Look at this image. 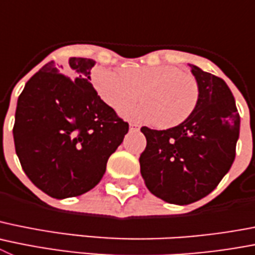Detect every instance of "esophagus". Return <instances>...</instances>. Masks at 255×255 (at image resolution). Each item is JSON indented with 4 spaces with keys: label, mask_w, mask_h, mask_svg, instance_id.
Here are the masks:
<instances>
[{
    "label": "esophagus",
    "mask_w": 255,
    "mask_h": 255,
    "mask_svg": "<svg viewBox=\"0 0 255 255\" xmlns=\"http://www.w3.org/2000/svg\"><path fill=\"white\" fill-rule=\"evenodd\" d=\"M129 126H130V130H132V131H136V130L140 129V125L136 123H130Z\"/></svg>",
    "instance_id": "1"
}]
</instances>
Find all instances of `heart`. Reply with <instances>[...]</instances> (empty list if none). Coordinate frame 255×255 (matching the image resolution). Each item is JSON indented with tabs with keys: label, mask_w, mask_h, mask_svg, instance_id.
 Segmentation results:
<instances>
[{
	"label": "heart",
	"mask_w": 255,
	"mask_h": 255,
	"mask_svg": "<svg viewBox=\"0 0 255 255\" xmlns=\"http://www.w3.org/2000/svg\"><path fill=\"white\" fill-rule=\"evenodd\" d=\"M96 91L104 102L116 111L135 104L124 115L155 123L160 128H173L192 115L200 97V88L191 73L172 65L128 67L121 71L97 68L92 73Z\"/></svg>",
	"instance_id": "heart-1"
}]
</instances>
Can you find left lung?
Segmentation results:
<instances>
[{
  "instance_id": "1",
  "label": "left lung",
  "mask_w": 255,
  "mask_h": 255,
  "mask_svg": "<svg viewBox=\"0 0 255 255\" xmlns=\"http://www.w3.org/2000/svg\"><path fill=\"white\" fill-rule=\"evenodd\" d=\"M200 88L192 115L167 130L146 126L139 158L148 190L174 205H188L216 188L235 159L240 116L225 81L190 64Z\"/></svg>"
}]
</instances>
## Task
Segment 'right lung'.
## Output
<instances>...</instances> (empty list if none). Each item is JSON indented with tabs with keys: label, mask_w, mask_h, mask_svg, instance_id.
I'll list each match as a JSON object with an SVG mask.
<instances>
[{
	"label": "right lung",
	"mask_w": 255,
	"mask_h": 255,
	"mask_svg": "<svg viewBox=\"0 0 255 255\" xmlns=\"http://www.w3.org/2000/svg\"><path fill=\"white\" fill-rule=\"evenodd\" d=\"M95 64L93 59L71 58L64 71L51 60L18 96L16 154L30 181L50 197L62 200L92 190L129 131V124L90 82Z\"/></svg>",
	"instance_id": "obj_1"
}]
</instances>
